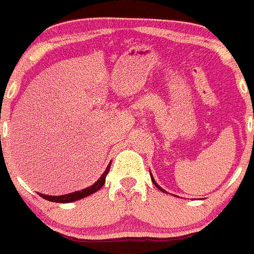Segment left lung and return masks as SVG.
I'll return each mask as SVG.
<instances>
[{
    "label": "left lung",
    "mask_w": 254,
    "mask_h": 254,
    "mask_svg": "<svg viewBox=\"0 0 254 254\" xmlns=\"http://www.w3.org/2000/svg\"><path fill=\"white\" fill-rule=\"evenodd\" d=\"M151 182H153V183H154V186H155V187H156V188H158V189H160V190H162V191H164V193H167V191H165V190H164V189H163V188H160V187H159V186H158V184H156V183H155V181H154V178H153V177H151Z\"/></svg>",
    "instance_id": "obj_1"
}]
</instances>
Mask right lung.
Segmentation results:
<instances>
[{
    "label": "right lung",
    "mask_w": 254,
    "mask_h": 254,
    "mask_svg": "<svg viewBox=\"0 0 254 254\" xmlns=\"http://www.w3.org/2000/svg\"><path fill=\"white\" fill-rule=\"evenodd\" d=\"M111 164V163H110ZM110 164L106 167L105 172L103 173L100 178L98 179V182H95L91 187H87V188L82 189V190H77L73 191V193H68L65 194V195H46V194L39 193L40 196H42L46 200H50V202H55V203H71V202H76L79 199L85 198V196H89L91 194H94L95 191H98L101 187L105 184V178L108 175L109 170H110Z\"/></svg>",
    "instance_id": "obj_1"
}]
</instances>
